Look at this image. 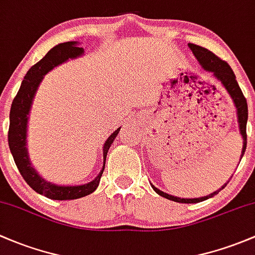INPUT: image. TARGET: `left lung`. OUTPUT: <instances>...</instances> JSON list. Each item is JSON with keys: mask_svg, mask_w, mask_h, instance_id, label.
Returning <instances> with one entry per match:
<instances>
[{"mask_svg": "<svg viewBox=\"0 0 255 255\" xmlns=\"http://www.w3.org/2000/svg\"><path fill=\"white\" fill-rule=\"evenodd\" d=\"M189 49L193 51L194 56L196 57V60L199 61V64L201 65L204 71L206 72L212 73V76L215 77V80L219 81L224 88L227 91V93L230 94L231 99H232L233 104L236 107V112H237V120H238V128H240V133L242 135L243 138V147H242V153H241V159H242L243 154L246 152L247 147V120H248V106H247V101L243 96L242 91H241L238 82L236 81V76L233 73L232 69L230 67V65L227 62L221 60L220 57H217L216 55L212 54L211 51L203 48V46L195 45V44H188ZM227 185V183H225L219 190L214 191V193L209 194L206 196H201V198H194V199H186V198H178V196L169 195V194L164 193V191L159 190L158 188H156L153 184H151L152 189L156 191L158 195L163 196V198L168 199V200L175 201V203H182V204H196L200 203V201L207 200V199L212 198L216 194H219V191H221L225 186Z\"/></svg>", "mask_w": 255, "mask_h": 255, "instance_id": "1", "label": "left lung"}]
</instances>
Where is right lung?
I'll list each match as a JSON object with an SVG mask.
<instances>
[{"mask_svg": "<svg viewBox=\"0 0 255 255\" xmlns=\"http://www.w3.org/2000/svg\"><path fill=\"white\" fill-rule=\"evenodd\" d=\"M85 54L83 48H80L78 41H67L59 44L49 50L48 54L43 57L34 66H31L24 80L22 81L19 91L13 99L12 107L9 112V130H8V145L10 153L15 162L18 170L24 178L25 182L33 190L38 194L52 199V200H73L83 196L89 195L98 188L101 177L106 167V158L110 146L114 142L115 137L119 133V128L114 131L107 138L103 145V168L99 174L92 182L81 185H59L50 183L44 179L35 168L31 164L29 152L27 147V133H28V120L36 91L43 81L44 76L50 72L54 67L69 61L70 59H77Z\"/></svg>", "mask_w": 255, "mask_h": 255, "instance_id": "right-lung-1", "label": "right lung"}]
</instances>
